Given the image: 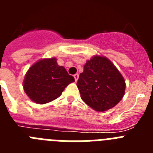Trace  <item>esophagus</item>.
I'll list each match as a JSON object with an SVG mask.
<instances>
[{"instance_id":"34e87169","label":"esophagus","mask_w":153,"mask_h":153,"mask_svg":"<svg viewBox=\"0 0 153 153\" xmlns=\"http://www.w3.org/2000/svg\"><path fill=\"white\" fill-rule=\"evenodd\" d=\"M74 79H75V81H76V82H77L78 78H79V74H74Z\"/></svg>"}]
</instances>
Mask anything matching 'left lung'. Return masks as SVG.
I'll use <instances>...</instances> for the list:
<instances>
[{"label":"left lung","instance_id":"8db88e82","mask_svg":"<svg viewBox=\"0 0 153 153\" xmlns=\"http://www.w3.org/2000/svg\"><path fill=\"white\" fill-rule=\"evenodd\" d=\"M76 85L82 100L99 112L114 107L123 97L126 89L122 74L109 59L101 56L86 61Z\"/></svg>","mask_w":153,"mask_h":153}]
</instances>
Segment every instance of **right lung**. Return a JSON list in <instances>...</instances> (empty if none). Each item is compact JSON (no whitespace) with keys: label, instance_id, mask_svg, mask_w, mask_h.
Here are the masks:
<instances>
[{"label":"right lung","instance_id":"1","mask_svg":"<svg viewBox=\"0 0 153 153\" xmlns=\"http://www.w3.org/2000/svg\"><path fill=\"white\" fill-rule=\"evenodd\" d=\"M74 77L59 66L54 57L40 60L27 70L24 80V90L31 100L44 104L61 95Z\"/></svg>","mask_w":153,"mask_h":153}]
</instances>
